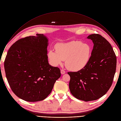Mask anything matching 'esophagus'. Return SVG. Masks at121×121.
<instances>
[{"label": "esophagus", "mask_w": 121, "mask_h": 121, "mask_svg": "<svg viewBox=\"0 0 121 121\" xmlns=\"http://www.w3.org/2000/svg\"><path fill=\"white\" fill-rule=\"evenodd\" d=\"M65 71L64 70H63V69H61V73L62 75L65 74Z\"/></svg>", "instance_id": "obj_1"}]
</instances>
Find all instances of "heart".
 Here are the masks:
<instances>
[{
  "label": "heart",
  "instance_id": "heart-1",
  "mask_svg": "<svg viewBox=\"0 0 121 121\" xmlns=\"http://www.w3.org/2000/svg\"><path fill=\"white\" fill-rule=\"evenodd\" d=\"M56 51L51 49L48 53L51 64L56 66L65 60L66 67L73 71H78L85 67L92 53L91 46L80 41L60 43L56 45Z\"/></svg>",
  "mask_w": 121,
  "mask_h": 121
}]
</instances>
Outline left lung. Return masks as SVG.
<instances>
[{
	"label": "left lung",
	"instance_id": "1",
	"mask_svg": "<svg viewBox=\"0 0 121 121\" xmlns=\"http://www.w3.org/2000/svg\"><path fill=\"white\" fill-rule=\"evenodd\" d=\"M94 44L88 64L77 72H69L70 91L76 98L85 101L99 99L112 85L116 56L109 42L99 34L90 35Z\"/></svg>",
	"mask_w": 121,
	"mask_h": 121
}]
</instances>
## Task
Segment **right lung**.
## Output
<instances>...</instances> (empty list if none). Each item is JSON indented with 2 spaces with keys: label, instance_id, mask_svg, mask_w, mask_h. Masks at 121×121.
<instances>
[{
  "label": "right lung",
  "instance_id": "1",
  "mask_svg": "<svg viewBox=\"0 0 121 121\" xmlns=\"http://www.w3.org/2000/svg\"><path fill=\"white\" fill-rule=\"evenodd\" d=\"M48 42L43 34H36L16 41L8 52L4 62L6 78L12 91L23 100H43L61 76L60 69L48 63Z\"/></svg>",
  "mask_w": 121,
  "mask_h": 121
}]
</instances>
